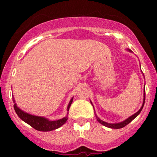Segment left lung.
<instances>
[{
	"label": "left lung",
	"mask_w": 157,
	"mask_h": 157,
	"mask_svg": "<svg viewBox=\"0 0 157 157\" xmlns=\"http://www.w3.org/2000/svg\"><path fill=\"white\" fill-rule=\"evenodd\" d=\"M130 52H131V50H129ZM144 102H145V90H144V102H143V105H142L141 108L140 109V110L138 111V112H136L135 114H134L133 115H131V116H130L129 118H127L126 120H124V121H121V122H119V123H115V124H111V123H107L105 122V121H103L102 120L99 119V118H98L97 116H96V118H97V121H99L100 124H102V125L105 126V127H108V128H114V129H119V128H121L123 127H124V126L127 125L128 124H129L130 122H131L132 120H134V118H136V117L137 116V115H139V114L140 113V112H141L142 109H143L144 107ZM92 103V102H91Z\"/></svg>",
	"instance_id": "left-lung-1"
}]
</instances>
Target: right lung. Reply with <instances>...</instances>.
<instances>
[{"label":"right lung","mask_w":157,"mask_h":157,"mask_svg":"<svg viewBox=\"0 0 157 157\" xmlns=\"http://www.w3.org/2000/svg\"><path fill=\"white\" fill-rule=\"evenodd\" d=\"M72 102H73V98L71 99V101H70L68 106H67V111H69L70 106H71ZM13 102H15V100H14V99H13ZM13 108H14V110H15L16 113L17 114V115H18V116L20 117L23 121L27 123V124H29L31 127L35 128V129L37 130V131H53V130H55L57 129V128H60L61 126H62L67 120V116L64 117V118H61V119L57 120V121H50V120H48V118H44V117L36 116V115H30V114L26 113V112H23V110L19 109L16 103H14Z\"/></svg>","instance_id":"obj_1"}]
</instances>
